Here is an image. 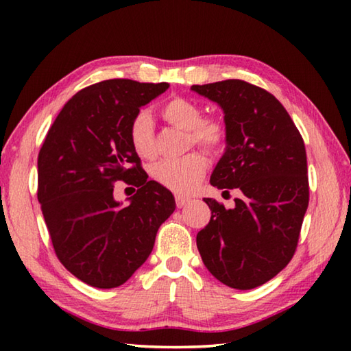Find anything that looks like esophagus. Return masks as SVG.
Listing matches in <instances>:
<instances>
[{"mask_svg": "<svg viewBox=\"0 0 351 351\" xmlns=\"http://www.w3.org/2000/svg\"><path fill=\"white\" fill-rule=\"evenodd\" d=\"M189 198H186V197H181V195H176L175 197V203H176V207H184V206H187L189 204Z\"/></svg>", "mask_w": 351, "mask_h": 351, "instance_id": "obj_1", "label": "esophagus"}]
</instances>
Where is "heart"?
<instances>
[{
  "instance_id": "heart-1",
  "label": "heart",
  "mask_w": 351,
  "mask_h": 351,
  "mask_svg": "<svg viewBox=\"0 0 351 351\" xmlns=\"http://www.w3.org/2000/svg\"><path fill=\"white\" fill-rule=\"evenodd\" d=\"M162 117L170 125L187 132V145H198L209 153L221 152L228 145L229 130L223 119L203 117V108L193 100L175 97L162 105ZM128 139L134 153L144 159H152L156 154L153 122L145 110H141L132 117L128 125ZM207 170V161L198 152H190L180 159H164L153 165L152 175L161 186L176 193H190L203 180Z\"/></svg>"
}]
</instances>
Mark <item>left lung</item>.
<instances>
[{"label": "left lung", "mask_w": 351, "mask_h": 351, "mask_svg": "<svg viewBox=\"0 0 351 351\" xmlns=\"http://www.w3.org/2000/svg\"><path fill=\"white\" fill-rule=\"evenodd\" d=\"M217 102L229 130L213 187L237 189L234 209L204 198L210 221L197 235L210 274L235 289L276 277L297 249L310 201L304 138L285 106L263 88L239 79L193 85Z\"/></svg>", "instance_id": "8db88e82"}]
</instances>
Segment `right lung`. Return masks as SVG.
<instances>
[{
    "label": "right lung",
    "instance_id": "right-lung-1",
    "mask_svg": "<svg viewBox=\"0 0 351 351\" xmlns=\"http://www.w3.org/2000/svg\"><path fill=\"white\" fill-rule=\"evenodd\" d=\"M167 88L130 79L83 88L64 104L40 148L37 198L56 255L94 288L125 283L175 210L173 195L148 181L128 139L132 117ZM117 180L138 187L128 206L112 198Z\"/></svg>",
    "mask_w": 351,
    "mask_h": 351
}]
</instances>
